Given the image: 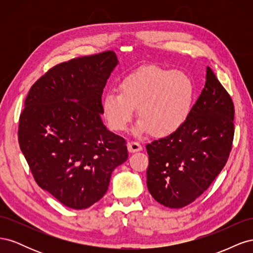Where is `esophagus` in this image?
Returning a JSON list of instances; mask_svg holds the SVG:
<instances>
[{"label":"esophagus","instance_id":"1","mask_svg":"<svg viewBox=\"0 0 253 253\" xmlns=\"http://www.w3.org/2000/svg\"><path fill=\"white\" fill-rule=\"evenodd\" d=\"M127 149L131 153L138 152L142 150V145L138 141H131L127 144Z\"/></svg>","mask_w":253,"mask_h":253}]
</instances>
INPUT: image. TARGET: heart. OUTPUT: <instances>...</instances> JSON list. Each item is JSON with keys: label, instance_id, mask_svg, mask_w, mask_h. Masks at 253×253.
Wrapping results in <instances>:
<instances>
[{"label": "heart", "instance_id": "b5f03b06", "mask_svg": "<svg viewBox=\"0 0 253 253\" xmlns=\"http://www.w3.org/2000/svg\"><path fill=\"white\" fill-rule=\"evenodd\" d=\"M193 96V82L187 74L147 65L126 75L119 83L118 94L104 97L102 110L115 132L126 131L138 109V132L166 137L185 124Z\"/></svg>", "mask_w": 253, "mask_h": 253}]
</instances>
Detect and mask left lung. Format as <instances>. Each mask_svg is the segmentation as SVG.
Masks as SVG:
<instances>
[{
  "instance_id": "8db88e82",
  "label": "left lung",
  "mask_w": 253,
  "mask_h": 253,
  "mask_svg": "<svg viewBox=\"0 0 253 253\" xmlns=\"http://www.w3.org/2000/svg\"><path fill=\"white\" fill-rule=\"evenodd\" d=\"M234 104L207 67L206 84L178 131L147 144V185L169 208L193 203L223 170L232 149Z\"/></svg>"
}]
</instances>
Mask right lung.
<instances>
[{
    "label": "right lung",
    "instance_id": "add662e5",
    "mask_svg": "<svg viewBox=\"0 0 253 253\" xmlns=\"http://www.w3.org/2000/svg\"><path fill=\"white\" fill-rule=\"evenodd\" d=\"M117 62L106 50L55 65L30 87L20 115V149L36 182L68 208L102 198L112 172L127 159L126 141L100 118Z\"/></svg>",
    "mask_w": 253,
    "mask_h": 253
}]
</instances>
